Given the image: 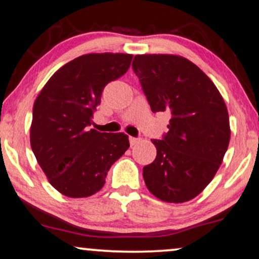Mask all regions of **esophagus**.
<instances>
[{
  "label": "esophagus",
  "mask_w": 259,
  "mask_h": 259,
  "mask_svg": "<svg viewBox=\"0 0 259 259\" xmlns=\"http://www.w3.org/2000/svg\"><path fill=\"white\" fill-rule=\"evenodd\" d=\"M129 141H130V145H132V146H134V145L138 144V142L140 141V139H136V138H130V139H129Z\"/></svg>",
  "instance_id": "1"
}]
</instances>
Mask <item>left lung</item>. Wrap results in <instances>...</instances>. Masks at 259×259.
<instances>
[{
	"label": "left lung",
	"mask_w": 259,
	"mask_h": 259,
	"mask_svg": "<svg viewBox=\"0 0 259 259\" xmlns=\"http://www.w3.org/2000/svg\"><path fill=\"white\" fill-rule=\"evenodd\" d=\"M133 69L153 113L170 112L168 133L152 140L156 159L144 167L153 196L183 203L212 181L230 141L227 106L197 65L177 55H138Z\"/></svg>",
	"instance_id": "1"
}]
</instances>
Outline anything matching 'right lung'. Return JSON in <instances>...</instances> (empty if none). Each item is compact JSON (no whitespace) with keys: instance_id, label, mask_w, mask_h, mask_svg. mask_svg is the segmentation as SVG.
Segmentation results:
<instances>
[{"instance_id":"obj_1","label":"right lung","mask_w":259,"mask_h":259,"mask_svg":"<svg viewBox=\"0 0 259 259\" xmlns=\"http://www.w3.org/2000/svg\"><path fill=\"white\" fill-rule=\"evenodd\" d=\"M133 55L88 53L56 72L34 102L30 145L47 180L62 195L89 197L105 185L107 171L129 148L124 133L91 125L108 82L129 69Z\"/></svg>"}]
</instances>
